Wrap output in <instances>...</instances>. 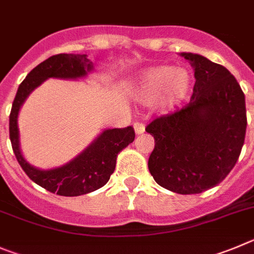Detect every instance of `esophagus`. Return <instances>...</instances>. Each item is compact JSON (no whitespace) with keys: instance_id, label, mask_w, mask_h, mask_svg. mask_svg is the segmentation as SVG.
<instances>
[{"instance_id":"1","label":"esophagus","mask_w":254,"mask_h":254,"mask_svg":"<svg viewBox=\"0 0 254 254\" xmlns=\"http://www.w3.org/2000/svg\"><path fill=\"white\" fill-rule=\"evenodd\" d=\"M133 128H134V132H136V134H142L143 132H145V125L143 123H134L133 125Z\"/></svg>"}]
</instances>
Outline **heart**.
<instances>
[{"label":"heart","instance_id":"b5f03b06","mask_svg":"<svg viewBox=\"0 0 254 254\" xmlns=\"http://www.w3.org/2000/svg\"><path fill=\"white\" fill-rule=\"evenodd\" d=\"M192 90V76L185 69L173 65L152 66L138 75L137 98L146 104L159 101L161 111L173 112L183 106Z\"/></svg>","mask_w":254,"mask_h":254}]
</instances>
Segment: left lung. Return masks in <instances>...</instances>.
I'll return each instance as SVG.
<instances>
[{
  "mask_svg": "<svg viewBox=\"0 0 254 254\" xmlns=\"http://www.w3.org/2000/svg\"><path fill=\"white\" fill-rule=\"evenodd\" d=\"M194 68L190 103L146 127L155 138L148 170L176 194H199L222 183L243 147L247 116L241 85L223 65L181 53Z\"/></svg>",
  "mask_w": 254,
  "mask_h": 254,
  "instance_id": "8db88e82",
  "label": "left lung"
}]
</instances>
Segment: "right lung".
Here are the masks:
<instances>
[{"mask_svg": "<svg viewBox=\"0 0 254 254\" xmlns=\"http://www.w3.org/2000/svg\"><path fill=\"white\" fill-rule=\"evenodd\" d=\"M93 71V63L85 54H59L35 66L18 87L10 113V139L18 164L35 184L62 196H79L95 191L108 183L116 169L117 155L133 142L134 131L108 128L66 164L49 170L32 166L25 160L20 147L18 112L30 93L46 79H80Z\"/></svg>", "mask_w": 254, "mask_h": 254, "instance_id": "obj_1", "label": "right lung"}]
</instances>
